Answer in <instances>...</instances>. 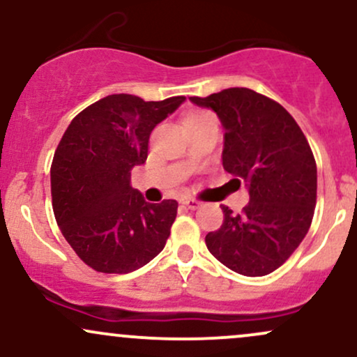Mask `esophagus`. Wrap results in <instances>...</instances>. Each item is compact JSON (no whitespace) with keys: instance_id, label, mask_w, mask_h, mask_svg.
Masks as SVG:
<instances>
[{"instance_id":"esophagus-1","label":"esophagus","mask_w":357,"mask_h":357,"mask_svg":"<svg viewBox=\"0 0 357 357\" xmlns=\"http://www.w3.org/2000/svg\"><path fill=\"white\" fill-rule=\"evenodd\" d=\"M181 203L188 208V210H198V208L202 206V203H199L198 199H192V198H184Z\"/></svg>"}]
</instances>
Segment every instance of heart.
<instances>
[{"label":"heart","instance_id":"b5f03b06","mask_svg":"<svg viewBox=\"0 0 357 357\" xmlns=\"http://www.w3.org/2000/svg\"><path fill=\"white\" fill-rule=\"evenodd\" d=\"M203 116H206V112H190V114H186L184 121H195V119H199Z\"/></svg>","mask_w":357,"mask_h":357}]
</instances>
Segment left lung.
Wrapping results in <instances>:
<instances>
[{
    "label": "left lung",
    "mask_w": 357,
    "mask_h": 357,
    "mask_svg": "<svg viewBox=\"0 0 357 357\" xmlns=\"http://www.w3.org/2000/svg\"><path fill=\"white\" fill-rule=\"evenodd\" d=\"M190 100L216 112L225 129V171L243 179L250 195L240 215L221 208L223 225L208 233L206 247L233 272L267 275L292 255L312 223L317 166L309 142L278 102L255 90L233 87Z\"/></svg>",
    "instance_id": "8db88e82"
}]
</instances>
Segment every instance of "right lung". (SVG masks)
Instances as JSON below:
<instances>
[{"label": "right lung", "mask_w": 357, "mask_h": 357, "mask_svg": "<svg viewBox=\"0 0 357 357\" xmlns=\"http://www.w3.org/2000/svg\"><path fill=\"white\" fill-rule=\"evenodd\" d=\"M184 100L114 93L65 130L50 169L53 213L73 252L97 272H134L165 248L178 203H147L130 186V171L146 162L154 127Z\"/></svg>", "instance_id": "add662e5"}]
</instances>
